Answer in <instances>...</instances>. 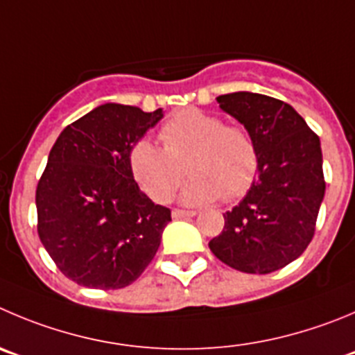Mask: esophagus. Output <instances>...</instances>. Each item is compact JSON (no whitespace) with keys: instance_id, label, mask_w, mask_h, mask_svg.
<instances>
[{"instance_id":"esophagus-1","label":"esophagus","mask_w":355,"mask_h":355,"mask_svg":"<svg viewBox=\"0 0 355 355\" xmlns=\"http://www.w3.org/2000/svg\"><path fill=\"white\" fill-rule=\"evenodd\" d=\"M171 214H173L175 218H187V217H194L198 211L196 210H182V208H175Z\"/></svg>"}]
</instances>
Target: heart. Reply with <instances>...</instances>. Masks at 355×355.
I'll list each match as a JSON object with an SVG mask.
<instances>
[{"mask_svg": "<svg viewBox=\"0 0 355 355\" xmlns=\"http://www.w3.org/2000/svg\"><path fill=\"white\" fill-rule=\"evenodd\" d=\"M159 138L162 147L140 140L128 154L129 173L150 200L162 203L173 196L187 158L193 177L182 193L187 203L240 200L256 182L259 148L243 125L226 124L200 108H184L162 124Z\"/></svg>", "mask_w": 355, "mask_h": 355, "instance_id": "heart-1", "label": "heart"}]
</instances>
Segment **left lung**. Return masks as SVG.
<instances>
[{
  "instance_id": "obj_1",
  "label": "left lung",
  "mask_w": 355,
  "mask_h": 355,
  "mask_svg": "<svg viewBox=\"0 0 355 355\" xmlns=\"http://www.w3.org/2000/svg\"><path fill=\"white\" fill-rule=\"evenodd\" d=\"M217 101L256 140L259 175L247 196L224 214V230L208 247L234 270L271 273L297 259L315 234L326 191L320 140L277 98L231 92Z\"/></svg>"
}]
</instances>
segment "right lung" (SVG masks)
Returning a JSON list of instances; mask_svg holds the SVG:
<instances>
[{"mask_svg":"<svg viewBox=\"0 0 355 355\" xmlns=\"http://www.w3.org/2000/svg\"><path fill=\"white\" fill-rule=\"evenodd\" d=\"M162 119L105 103L62 129L36 187L38 236L64 277L92 289H122L161 245L170 208L132 180L131 147Z\"/></svg>","mask_w":355,"mask_h":355,"instance_id":"1","label":"right lung"}]
</instances>
